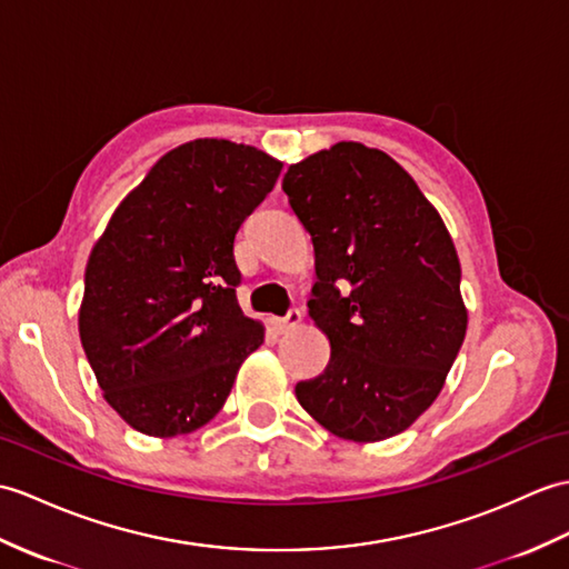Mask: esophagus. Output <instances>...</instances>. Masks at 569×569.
<instances>
[{
  "mask_svg": "<svg viewBox=\"0 0 569 569\" xmlns=\"http://www.w3.org/2000/svg\"><path fill=\"white\" fill-rule=\"evenodd\" d=\"M300 322H302V312L298 308H293V310H288L286 317H273L271 327L276 329V335H286V332H290V329H296Z\"/></svg>",
  "mask_w": 569,
  "mask_h": 569,
  "instance_id": "obj_1",
  "label": "esophagus"
}]
</instances>
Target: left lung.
Here are the masks:
<instances>
[{"label":"left lung","mask_w":569,"mask_h":569,"mask_svg":"<svg viewBox=\"0 0 569 569\" xmlns=\"http://www.w3.org/2000/svg\"><path fill=\"white\" fill-rule=\"evenodd\" d=\"M283 191L312 237L308 308L332 347L296 398L339 439H390L431 407L466 339L451 234L415 179L361 142L290 164Z\"/></svg>","instance_id":"8db88e82"}]
</instances>
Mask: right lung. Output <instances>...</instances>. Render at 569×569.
<instances>
[{"label": "right lung", "instance_id": "right-lung-1", "mask_svg": "<svg viewBox=\"0 0 569 569\" xmlns=\"http://www.w3.org/2000/svg\"><path fill=\"white\" fill-rule=\"evenodd\" d=\"M281 162L203 138L167 152L89 254L79 337L103 398L140 433L213 419L263 327L237 302L234 234Z\"/></svg>", "mask_w": 569, "mask_h": 569}]
</instances>
